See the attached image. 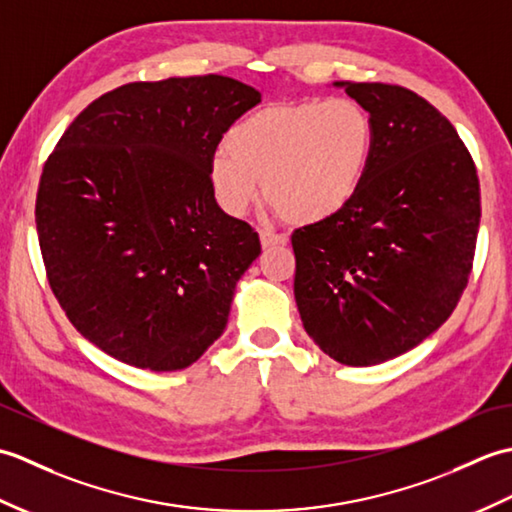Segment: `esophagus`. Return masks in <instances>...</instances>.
I'll return each mask as SVG.
<instances>
[{
    "label": "esophagus",
    "mask_w": 512,
    "mask_h": 512,
    "mask_svg": "<svg viewBox=\"0 0 512 512\" xmlns=\"http://www.w3.org/2000/svg\"><path fill=\"white\" fill-rule=\"evenodd\" d=\"M259 242H262L264 248L270 246H284L288 242L286 235H277V233H270V231H259Z\"/></svg>",
    "instance_id": "esophagus-1"
}]
</instances>
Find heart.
Returning <instances> with one entry per match:
<instances>
[{
    "mask_svg": "<svg viewBox=\"0 0 512 512\" xmlns=\"http://www.w3.org/2000/svg\"><path fill=\"white\" fill-rule=\"evenodd\" d=\"M376 123L354 99L268 105L226 134L209 162L213 200L239 217L264 193L290 224L339 215L372 169Z\"/></svg>",
    "mask_w": 512,
    "mask_h": 512,
    "instance_id": "obj_1",
    "label": "heart"
}]
</instances>
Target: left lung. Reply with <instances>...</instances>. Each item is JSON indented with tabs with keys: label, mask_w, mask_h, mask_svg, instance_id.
Wrapping results in <instances>:
<instances>
[{
	"label": "left lung",
	"mask_w": 512,
	"mask_h": 512,
	"mask_svg": "<svg viewBox=\"0 0 512 512\" xmlns=\"http://www.w3.org/2000/svg\"><path fill=\"white\" fill-rule=\"evenodd\" d=\"M376 123L372 169L339 215L292 233L303 328L336 363L367 367L420 345L471 275L480 180L455 127L416 92L334 81Z\"/></svg>",
	"instance_id": "8db88e82"
}]
</instances>
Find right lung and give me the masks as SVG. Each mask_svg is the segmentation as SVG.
<instances>
[{
    "mask_svg": "<svg viewBox=\"0 0 512 512\" xmlns=\"http://www.w3.org/2000/svg\"><path fill=\"white\" fill-rule=\"evenodd\" d=\"M259 101L220 74L127 83L85 107L50 154L35 209L50 288L116 361L176 372L222 336L262 244L213 200L209 162Z\"/></svg>",
    "mask_w": 512,
    "mask_h": 512,
    "instance_id": "add662e5",
    "label": "right lung"
}]
</instances>
